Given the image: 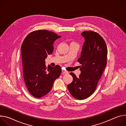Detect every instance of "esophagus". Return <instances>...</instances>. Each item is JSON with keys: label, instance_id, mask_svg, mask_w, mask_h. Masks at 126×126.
Wrapping results in <instances>:
<instances>
[{"label": "esophagus", "instance_id": "obj_1", "mask_svg": "<svg viewBox=\"0 0 126 126\" xmlns=\"http://www.w3.org/2000/svg\"><path fill=\"white\" fill-rule=\"evenodd\" d=\"M62 73L64 74H67L68 72L67 71H64V70H63H63H62Z\"/></svg>", "mask_w": 126, "mask_h": 126}]
</instances>
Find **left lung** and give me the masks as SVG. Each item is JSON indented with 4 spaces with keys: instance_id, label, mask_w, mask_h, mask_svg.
<instances>
[{
    "instance_id": "1",
    "label": "left lung",
    "mask_w": 126,
    "mask_h": 126,
    "mask_svg": "<svg viewBox=\"0 0 126 126\" xmlns=\"http://www.w3.org/2000/svg\"><path fill=\"white\" fill-rule=\"evenodd\" d=\"M85 38L80 57L78 61L80 74L79 77L73 73V81L67 86L68 91L76 99H85L95 90L107 65V48L103 38L92 31L82 32Z\"/></svg>"
}]
</instances>
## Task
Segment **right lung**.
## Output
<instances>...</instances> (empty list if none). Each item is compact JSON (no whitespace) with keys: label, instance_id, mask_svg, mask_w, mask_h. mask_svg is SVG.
<instances>
[{"label":"right lung","instance_id":"add662e5","mask_svg":"<svg viewBox=\"0 0 126 126\" xmlns=\"http://www.w3.org/2000/svg\"><path fill=\"white\" fill-rule=\"evenodd\" d=\"M61 36L47 30L32 32L23 40L21 47L23 75L29 92L37 98L47 94L62 73L59 65L47 67L46 59L53 50V43Z\"/></svg>","mask_w":126,"mask_h":126}]
</instances>
